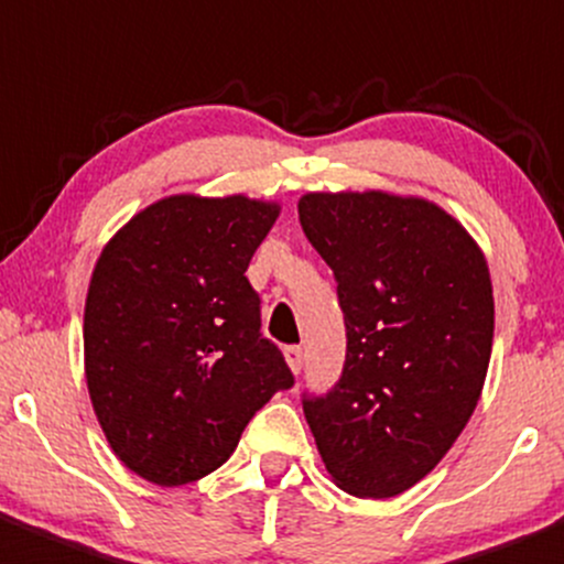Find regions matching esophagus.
<instances>
[{
    "instance_id": "1",
    "label": "esophagus",
    "mask_w": 564,
    "mask_h": 564,
    "mask_svg": "<svg viewBox=\"0 0 564 564\" xmlns=\"http://www.w3.org/2000/svg\"><path fill=\"white\" fill-rule=\"evenodd\" d=\"M283 358H286L289 369L294 371V375H300V369H303V347H286L283 349Z\"/></svg>"
}]
</instances>
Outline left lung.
Instances as JSON below:
<instances>
[{
  "label": "left lung",
  "mask_w": 564,
  "mask_h": 564,
  "mask_svg": "<svg viewBox=\"0 0 564 564\" xmlns=\"http://www.w3.org/2000/svg\"><path fill=\"white\" fill-rule=\"evenodd\" d=\"M300 226L336 275L347 360L303 410L333 482L391 499L452 449L482 393L494 286L471 234L424 198L308 193Z\"/></svg>",
  "instance_id": "1"
}]
</instances>
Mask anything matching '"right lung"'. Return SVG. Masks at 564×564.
<instances>
[{
    "label": "right lung",
    "mask_w": 564,
    "mask_h": 564,
    "mask_svg": "<svg viewBox=\"0 0 564 564\" xmlns=\"http://www.w3.org/2000/svg\"><path fill=\"white\" fill-rule=\"evenodd\" d=\"M281 206L171 195L101 250L85 300V377L109 446L162 488L220 468L294 386L245 278Z\"/></svg>",
    "instance_id": "1"
}]
</instances>
